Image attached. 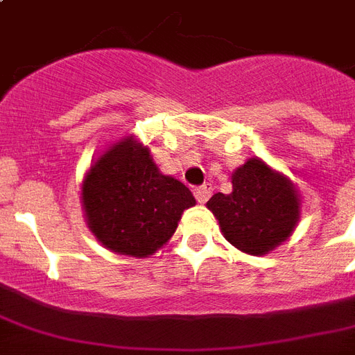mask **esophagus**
<instances>
[{"instance_id": "obj_1", "label": "esophagus", "mask_w": 355, "mask_h": 355, "mask_svg": "<svg viewBox=\"0 0 355 355\" xmlns=\"http://www.w3.org/2000/svg\"><path fill=\"white\" fill-rule=\"evenodd\" d=\"M193 195H195V199L199 200L200 205H202V202H206V200L211 197V186L210 184H202V186L193 189Z\"/></svg>"}]
</instances>
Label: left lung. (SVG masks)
Instances as JSON below:
<instances>
[{"label":"left lung","mask_w":355,"mask_h":355,"mask_svg":"<svg viewBox=\"0 0 355 355\" xmlns=\"http://www.w3.org/2000/svg\"><path fill=\"white\" fill-rule=\"evenodd\" d=\"M208 210L230 245L250 256H265L289 239L300 221L295 184L261 158H248L232 173V193H216Z\"/></svg>","instance_id":"1"}]
</instances>
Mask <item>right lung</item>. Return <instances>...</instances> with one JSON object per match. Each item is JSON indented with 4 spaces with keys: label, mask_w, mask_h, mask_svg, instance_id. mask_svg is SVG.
Wrapping results in <instances>:
<instances>
[{
    "label": "right lung",
    "mask_w": 355,
    "mask_h": 355,
    "mask_svg": "<svg viewBox=\"0 0 355 355\" xmlns=\"http://www.w3.org/2000/svg\"><path fill=\"white\" fill-rule=\"evenodd\" d=\"M80 202L86 225L103 247L149 258L171 239L195 197L180 180L164 175L149 147L128 134L92 162Z\"/></svg>",
    "instance_id": "add662e5"
}]
</instances>
